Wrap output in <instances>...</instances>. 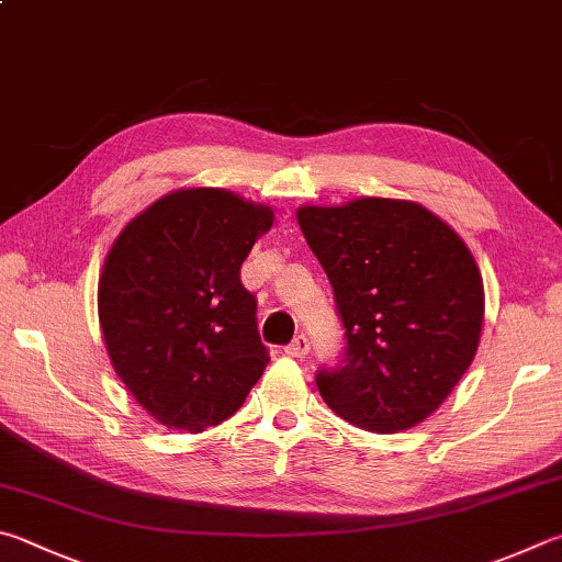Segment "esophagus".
<instances>
[{"mask_svg": "<svg viewBox=\"0 0 562 562\" xmlns=\"http://www.w3.org/2000/svg\"><path fill=\"white\" fill-rule=\"evenodd\" d=\"M310 349H312V344H310L307 336L297 334V336H294V339L288 344V349H284V353L292 356V359H304V356L310 353Z\"/></svg>", "mask_w": 562, "mask_h": 562, "instance_id": "obj_1", "label": "esophagus"}]
</instances>
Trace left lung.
Returning <instances> with one entry per match:
<instances>
[{
  "mask_svg": "<svg viewBox=\"0 0 562 562\" xmlns=\"http://www.w3.org/2000/svg\"><path fill=\"white\" fill-rule=\"evenodd\" d=\"M297 221L331 282L346 339L341 361L316 371L326 405L371 432L423 423L482 336L484 284L472 252L413 201L304 206Z\"/></svg>",
  "mask_w": 562,
  "mask_h": 562,
  "instance_id": "left-lung-1",
  "label": "left lung"
}]
</instances>
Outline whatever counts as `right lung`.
<instances>
[{
    "mask_svg": "<svg viewBox=\"0 0 562 562\" xmlns=\"http://www.w3.org/2000/svg\"><path fill=\"white\" fill-rule=\"evenodd\" d=\"M272 211L223 189H181L110 248L98 314L115 373L167 427L201 432L238 411L270 361L240 265Z\"/></svg>",
    "mask_w": 562,
    "mask_h": 562,
    "instance_id": "1",
    "label": "right lung"
}]
</instances>
